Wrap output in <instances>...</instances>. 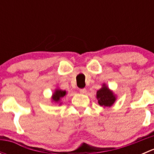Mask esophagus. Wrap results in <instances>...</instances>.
Masks as SVG:
<instances>
[{
  "mask_svg": "<svg viewBox=\"0 0 154 154\" xmlns=\"http://www.w3.org/2000/svg\"><path fill=\"white\" fill-rule=\"evenodd\" d=\"M80 92L81 93V94H86V88H81V89H80Z\"/></svg>",
  "mask_w": 154,
  "mask_h": 154,
  "instance_id": "esophagus-1",
  "label": "esophagus"
}]
</instances>
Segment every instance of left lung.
<instances>
[{"instance_id": "left-lung-1", "label": "left lung", "mask_w": 154, "mask_h": 154, "mask_svg": "<svg viewBox=\"0 0 154 154\" xmlns=\"http://www.w3.org/2000/svg\"><path fill=\"white\" fill-rule=\"evenodd\" d=\"M96 98L98 100L100 106H103V108H109L114 104L117 100V96L112 90L106 86V83H103L101 88L97 91Z\"/></svg>"}]
</instances>
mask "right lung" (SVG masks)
I'll list each match as a JSON object with an SVG mask.
<instances>
[{
    "label": "right lung",
    "mask_w": 154,
    "mask_h": 154,
    "mask_svg": "<svg viewBox=\"0 0 154 154\" xmlns=\"http://www.w3.org/2000/svg\"><path fill=\"white\" fill-rule=\"evenodd\" d=\"M67 94V91L66 90L60 89V88H55L54 91L53 92L52 96H51V102L54 103H59V106L62 104L63 102L61 101V99L63 98V97Z\"/></svg>",
    "instance_id": "right-lung-1"
}]
</instances>
